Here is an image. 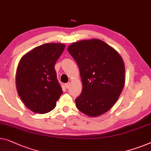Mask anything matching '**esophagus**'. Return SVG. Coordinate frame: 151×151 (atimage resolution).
I'll return each mask as SVG.
<instances>
[{
  "label": "esophagus",
  "instance_id": "1",
  "mask_svg": "<svg viewBox=\"0 0 151 151\" xmlns=\"http://www.w3.org/2000/svg\"><path fill=\"white\" fill-rule=\"evenodd\" d=\"M70 85H71V84L70 83H67V84H65V88H66L67 89H69V87H70Z\"/></svg>",
  "mask_w": 151,
  "mask_h": 151
}]
</instances>
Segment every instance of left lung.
I'll list each match as a JSON object with an SVG mask.
<instances>
[{"mask_svg":"<svg viewBox=\"0 0 151 151\" xmlns=\"http://www.w3.org/2000/svg\"><path fill=\"white\" fill-rule=\"evenodd\" d=\"M68 52L77 63L82 91L77 108L91 117L108 112L116 104L125 82L124 64L119 52L100 39L74 42Z\"/></svg>","mask_w":151,"mask_h":151,"instance_id":"1","label":"left lung"}]
</instances>
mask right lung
Masks as SVG:
<instances>
[{"instance_id": "obj_1", "label": "right lung", "mask_w": 151, "mask_h": 151, "mask_svg": "<svg viewBox=\"0 0 151 151\" xmlns=\"http://www.w3.org/2000/svg\"><path fill=\"white\" fill-rule=\"evenodd\" d=\"M65 47L63 43H45L30 50L19 60L16 75L17 91L32 112H50L63 94L54 65Z\"/></svg>"}]
</instances>
